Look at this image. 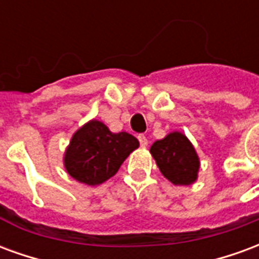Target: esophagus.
Here are the masks:
<instances>
[{"label":"esophagus","instance_id":"esophagus-1","mask_svg":"<svg viewBox=\"0 0 259 259\" xmlns=\"http://www.w3.org/2000/svg\"><path fill=\"white\" fill-rule=\"evenodd\" d=\"M137 139H139V141H140V146L141 147H147V144H148V140H147V137L144 135H139L137 136Z\"/></svg>","mask_w":259,"mask_h":259}]
</instances>
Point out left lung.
Listing matches in <instances>:
<instances>
[{
    "label": "left lung",
    "instance_id": "left-lung-1",
    "mask_svg": "<svg viewBox=\"0 0 259 259\" xmlns=\"http://www.w3.org/2000/svg\"><path fill=\"white\" fill-rule=\"evenodd\" d=\"M161 174L174 185H191L197 179L200 161L185 135L174 132L150 148Z\"/></svg>",
    "mask_w": 259,
    "mask_h": 259
}]
</instances>
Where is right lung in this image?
<instances>
[{
  "instance_id": "obj_1",
  "label": "right lung",
  "mask_w": 259,
  "mask_h": 259,
  "mask_svg": "<svg viewBox=\"0 0 259 259\" xmlns=\"http://www.w3.org/2000/svg\"><path fill=\"white\" fill-rule=\"evenodd\" d=\"M139 147V140L126 132L112 133L98 120H91L72 137L65 168L80 183L101 185L112 178L126 158Z\"/></svg>"
}]
</instances>
